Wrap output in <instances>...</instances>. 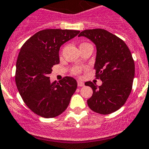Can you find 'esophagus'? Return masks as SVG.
I'll return each mask as SVG.
<instances>
[{"instance_id": "34e87169", "label": "esophagus", "mask_w": 149, "mask_h": 149, "mask_svg": "<svg viewBox=\"0 0 149 149\" xmlns=\"http://www.w3.org/2000/svg\"><path fill=\"white\" fill-rule=\"evenodd\" d=\"M77 83H78V86L81 87V86H84V83L83 82V81H78Z\"/></svg>"}]
</instances>
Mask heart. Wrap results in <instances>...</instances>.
<instances>
[{
    "instance_id": "b5f03b06",
    "label": "heart",
    "mask_w": 149,
    "mask_h": 149,
    "mask_svg": "<svg viewBox=\"0 0 149 149\" xmlns=\"http://www.w3.org/2000/svg\"><path fill=\"white\" fill-rule=\"evenodd\" d=\"M84 44H88V43H83V44H81V45H84ZM82 70H83L82 67L75 66L71 69V73H73V74H75V75H79L81 73Z\"/></svg>"
}]
</instances>
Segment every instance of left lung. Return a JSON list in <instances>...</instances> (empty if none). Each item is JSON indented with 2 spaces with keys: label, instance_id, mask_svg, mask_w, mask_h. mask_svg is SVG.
Returning <instances> with one entry per match:
<instances>
[{
  "label": "left lung",
  "instance_id": "1",
  "mask_svg": "<svg viewBox=\"0 0 149 149\" xmlns=\"http://www.w3.org/2000/svg\"><path fill=\"white\" fill-rule=\"evenodd\" d=\"M79 36H85L95 45V77L102 81L100 86L85 83L93 90L88 106L103 115L115 112L126 103L132 89L135 64L131 51L123 40L104 29L85 30Z\"/></svg>",
  "mask_w": 149,
  "mask_h": 149
}]
</instances>
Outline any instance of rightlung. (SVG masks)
<instances>
[{
    "label": "right lung",
    "instance_id": "right-lung-1",
    "mask_svg": "<svg viewBox=\"0 0 149 149\" xmlns=\"http://www.w3.org/2000/svg\"><path fill=\"white\" fill-rule=\"evenodd\" d=\"M79 31L46 29L37 32L21 47L16 62L15 84L26 106L43 118H54L68 107L77 88L73 78L51 83L48 75L58 64L59 50Z\"/></svg>",
    "mask_w": 149,
    "mask_h": 149
}]
</instances>
